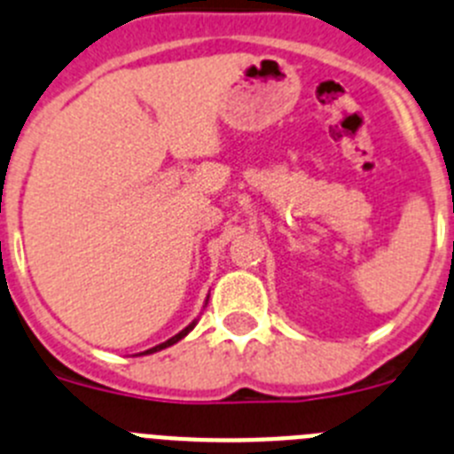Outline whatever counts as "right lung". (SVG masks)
<instances>
[{
	"label": "right lung",
	"mask_w": 454,
	"mask_h": 454,
	"mask_svg": "<svg viewBox=\"0 0 454 454\" xmlns=\"http://www.w3.org/2000/svg\"><path fill=\"white\" fill-rule=\"evenodd\" d=\"M206 305H207V301H206ZM194 325H197V318H194V321H192V324L187 325V328H183L178 334H174V337H171V339H167V341H162V344L153 346V348L145 350V353H140V355H151V353H158V350H162V348H169V346H174V344H176V341H181L183 337H187V334H190L192 330H194Z\"/></svg>",
	"instance_id": "add662e5"
}]
</instances>
